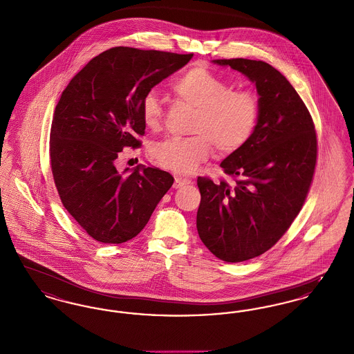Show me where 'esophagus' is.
I'll use <instances>...</instances> for the list:
<instances>
[{
	"mask_svg": "<svg viewBox=\"0 0 354 354\" xmlns=\"http://www.w3.org/2000/svg\"><path fill=\"white\" fill-rule=\"evenodd\" d=\"M189 183H191V182H189L188 179H183V178L176 176V178H175V182H174V188H180V187L189 185Z\"/></svg>",
	"mask_w": 354,
	"mask_h": 354,
	"instance_id": "esophagus-1",
	"label": "esophagus"
}]
</instances>
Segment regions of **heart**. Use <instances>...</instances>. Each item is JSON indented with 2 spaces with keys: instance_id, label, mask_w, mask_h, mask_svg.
<instances>
[{
  "instance_id": "heart-1",
  "label": "heart",
  "mask_w": 354,
  "mask_h": 354,
  "mask_svg": "<svg viewBox=\"0 0 354 354\" xmlns=\"http://www.w3.org/2000/svg\"><path fill=\"white\" fill-rule=\"evenodd\" d=\"M176 98L195 109L189 127L192 136L172 138L153 146L152 159L178 175H191L208 156L211 145L219 155L240 151L252 138L260 118V104L248 91L234 87L204 65L185 70L172 84ZM165 109L159 95L147 91L140 102L143 124L162 129Z\"/></svg>"
}]
</instances>
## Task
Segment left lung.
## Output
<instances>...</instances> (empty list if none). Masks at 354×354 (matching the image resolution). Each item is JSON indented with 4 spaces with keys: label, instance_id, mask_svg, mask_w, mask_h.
<instances>
[{
    "label": "left lung",
    "instance_id": "obj_1",
    "mask_svg": "<svg viewBox=\"0 0 354 354\" xmlns=\"http://www.w3.org/2000/svg\"><path fill=\"white\" fill-rule=\"evenodd\" d=\"M252 81L260 118L251 140L220 167L234 179L198 178V234L218 259L240 263L267 252L303 208L317 160V135L305 103L270 64L244 58L215 59Z\"/></svg>",
    "mask_w": 354,
    "mask_h": 354
}]
</instances>
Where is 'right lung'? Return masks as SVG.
I'll return each mask as SVG.
<instances>
[{
    "mask_svg": "<svg viewBox=\"0 0 354 354\" xmlns=\"http://www.w3.org/2000/svg\"><path fill=\"white\" fill-rule=\"evenodd\" d=\"M194 54L118 46L94 57L62 91L50 130V163L64 207L103 244L138 235L174 183L169 172L115 167L124 147L140 146V102Z\"/></svg>",
    "mask_w": 354,
    "mask_h": 354,
    "instance_id": "add662e5",
    "label": "right lung"
}]
</instances>
